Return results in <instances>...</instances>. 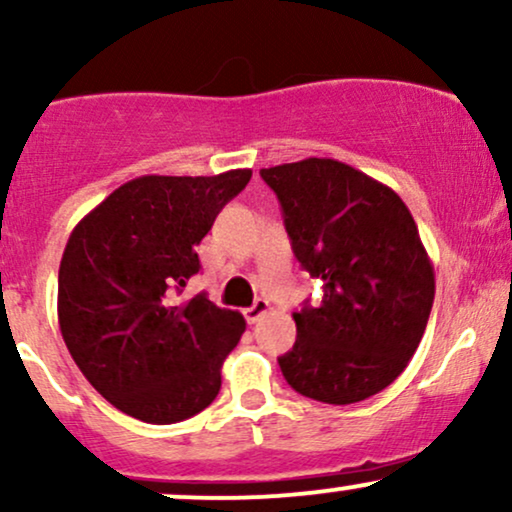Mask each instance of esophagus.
Wrapping results in <instances>:
<instances>
[{
  "label": "esophagus",
  "instance_id": "esophagus-1",
  "mask_svg": "<svg viewBox=\"0 0 512 512\" xmlns=\"http://www.w3.org/2000/svg\"><path fill=\"white\" fill-rule=\"evenodd\" d=\"M269 310H272V305H269V301H264V298H257V301L252 303L250 308L243 310V315H245V320L250 322V325H255V322L262 320V317L267 315Z\"/></svg>",
  "mask_w": 512,
  "mask_h": 512
}]
</instances>
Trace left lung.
I'll return each mask as SVG.
<instances>
[{"instance_id":"8db88e82","label":"left lung","mask_w":512,"mask_h":512,"mask_svg":"<svg viewBox=\"0 0 512 512\" xmlns=\"http://www.w3.org/2000/svg\"><path fill=\"white\" fill-rule=\"evenodd\" d=\"M279 197L296 260L322 281L296 344L279 358L286 383L325 404L378 395L419 349L436 276L414 216L395 190L334 158L262 168Z\"/></svg>"}]
</instances>
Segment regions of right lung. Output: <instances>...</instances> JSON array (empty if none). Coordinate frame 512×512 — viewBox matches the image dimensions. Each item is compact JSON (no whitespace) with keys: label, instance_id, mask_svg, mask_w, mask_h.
I'll list each match as a JSON object with an SVG mask.
<instances>
[{"label":"right lung","instance_id":"1","mask_svg":"<svg viewBox=\"0 0 512 512\" xmlns=\"http://www.w3.org/2000/svg\"><path fill=\"white\" fill-rule=\"evenodd\" d=\"M250 168L142 175L76 223L60 262L57 317L69 354L115 409L178 424L214 402L243 315L204 293L178 301L199 272L197 245L245 190Z\"/></svg>","mask_w":512,"mask_h":512}]
</instances>
